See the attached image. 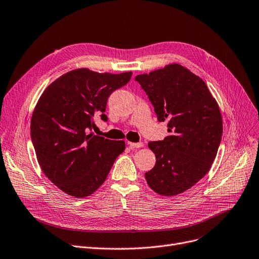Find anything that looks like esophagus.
Segmentation results:
<instances>
[{
  "label": "esophagus",
  "mask_w": 259,
  "mask_h": 259,
  "mask_svg": "<svg viewBox=\"0 0 259 259\" xmlns=\"http://www.w3.org/2000/svg\"><path fill=\"white\" fill-rule=\"evenodd\" d=\"M128 146L130 147V149H137V148H141L144 146L143 143H131L128 142Z\"/></svg>",
  "instance_id": "34e87169"
}]
</instances>
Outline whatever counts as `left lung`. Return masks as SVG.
<instances>
[{
    "mask_svg": "<svg viewBox=\"0 0 259 259\" xmlns=\"http://www.w3.org/2000/svg\"><path fill=\"white\" fill-rule=\"evenodd\" d=\"M159 121L168 120L169 135L148 147L156 157L145 173L153 191L181 194L210 170L223 135V118L205 81L180 64L137 75Z\"/></svg>",
    "mask_w": 259,
    "mask_h": 259,
    "instance_id": "left-lung-1",
    "label": "left lung"
}]
</instances>
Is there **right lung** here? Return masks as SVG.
Returning <instances> with one entry per match:
<instances>
[{"label": "right lung", "mask_w": 259, "mask_h": 259, "mask_svg": "<svg viewBox=\"0 0 259 259\" xmlns=\"http://www.w3.org/2000/svg\"><path fill=\"white\" fill-rule=\"evenodd\" d=\"M132 72L99 73L86 68L67 72L40 95L30 122L31 140L44 174L65 193L86 197L103 185L124 141L88 134L94 116L107 121L109 95Z\"/></svg>", "instance_id": "add662e5"}]
</instances>
